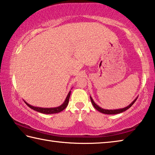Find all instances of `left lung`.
Segmentation results:
<instances>
[{
	"label": "left lung",
	"mask_w": 155,
	"mask_h": 155,
	"mask_svg": "<svg viewBox=\"0 0 155 155\" xmlns=\"http://www.w3.org/2000/svg\"><path fill=\"white\" fill-rule=\"evenodd\" d=\"M90 99H91V104H93V106L94 107V108H95L96 109L98 110V111L103 113V114H120V113H122L125 111L126 110H127L128 109H129L130 107L133 105V104L135 103V102L136 101V100L137 99V97L136 98L134 101H133L132 103H131L129 105L124 107V108H122V109H104L103 108H101V107H100L99 106L97 105V104L94 103V101H93V99L90 96Z\"/></svg>",
	"instance_id": "1"
}]
</instances>
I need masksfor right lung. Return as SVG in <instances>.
I'll return each mask as SVG.
<instances>
[{"instance_id": "add662e5", "label": "right lung", "mask_w": 155, "mask_h": 155, "mask_svg": "<svg viewBox=\"0 0 155 155\" xmlns=\"http://www.w3.org/2000/svg\"><path fill=\"white\" fill-rule=\"evenodd\" d=\"M70 94H71V91H69L68 96L65 98L64 103H63L61 105H60L57 107H54V108H41V107H33L31 104H28L27 103H25L27 104V106L30 107L31 109H32L35 111L41 113V114H57V113H59L61 112L63 110H64L66 107L68 106V103H69V99H70Z\"/></svg>"}]
</instances>
